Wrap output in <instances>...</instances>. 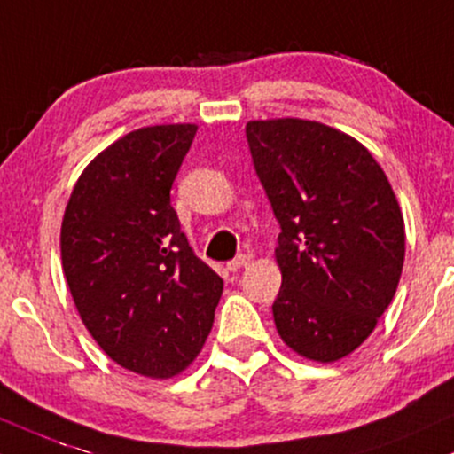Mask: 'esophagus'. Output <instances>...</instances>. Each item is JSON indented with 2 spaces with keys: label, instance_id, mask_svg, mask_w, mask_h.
I'll return each instance as SVG.
<instances>
[{
  "label": "esophagus",
  "instance_id": "34e87169",
  "mask_svg": "<svg viewBox=\"0 0 454 454\" xmlns=\"http://www.w3.org/2000/svg\"><path fill=\"white\" fill-rule=\"evenodd\" d=\"M248 263H251V257H248V254H238L236 259H231V262L227 263V270L229 272H238V270L248 266Z\"/></svg>",
  "mask_w": 454,
  "mask_h": 454
}]
</instances>
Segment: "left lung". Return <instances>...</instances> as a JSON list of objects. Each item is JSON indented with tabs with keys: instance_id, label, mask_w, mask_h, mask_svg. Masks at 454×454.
<instances>
[{
	"instance_id": "1",
	"label": "left lung",
	"mask_w": 454,
	"mask_h": 454,
	"mask_svg": "<svg viewBox=\"0 0 454 454\" xmlns=\"http://www.w3.org/2000/svg\"><path fill=\"white\" fill-rule=\"evenodd\" d=\"M247 141L281 225L278 334L315 363L345 358L373 333L403 270V214L388 177L363 144L319 121H248Z\"/></svg>"
}]
</instances>
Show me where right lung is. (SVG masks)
Here are the masks:
<instances>
[{
  "label": "right lung",
  "mask_w": 454,
  "mask_h": 454,
  "mask_svg": "<svg viewBox=\"0 0 454 454\" xmlns=\"http://www.w3.org/2000/svg\"><path fill=\"white\" fill-rule=\"evenodd\" d=\"M195 124L132 130L76 180L62 221V268L85 328L114 363L167 380L197 358L223 278L192 253L171 186Z\"/></svg>",
  "instance_id": "obj_1"
}]
</instances>
